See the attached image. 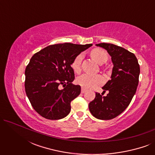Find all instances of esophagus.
I'll return each mask as SVG.
<instances>
[{
    "mask_svg": "<svg viewBox=\"0 0 155 155\" xmlns=\"http://www.w3.org/2000/svg\"><path fill=\"white\" fill-rule=\"evenodd\" d=\"M86 92V89L84 88V87H82V90H81V93H84Z\"/></svg>",
    "mask_w": 155,
    "mask_h": 155,
    "instance_id": "obj_1",
    "label": "esophagus"
}]
</instances>
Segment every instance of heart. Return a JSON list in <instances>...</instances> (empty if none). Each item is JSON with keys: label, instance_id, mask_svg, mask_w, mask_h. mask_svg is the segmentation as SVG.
<instances>
[{"label": "heart", "instance_id": "b5f03b06", "mask_svg": "<svg viewBox=\"0 0 155 155\" xmlns=\"http://www.w3.org/2000/svg\"><path fill=\"white\" fill-rule=\"evenodd\" d=\"M91 56L98 63L106 62L108 58L107 54L105 51L101 48H94L91 52ZM82 60V55L79 54L74 58L72 63V68L75 73H80L81 70V62ZM104 79L100 75H90L84 73L78 77L76 82L82 87L87 89H94L103 84Z\"/></svg>", "mask_w": 155, "mask_h": 155}]
</instances>
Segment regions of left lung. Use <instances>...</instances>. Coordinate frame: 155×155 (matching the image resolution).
Returning a JSON list of instances; mask_svg holds the SVG:
<instances>
[{"label": "left lung", "instance_id": "1", "mask_svg": "<svg viewBox=\"0 0 155 155\" xmlns=\"http://www.w3.org/2000/svg\"><path fill=\"white\" fill-rule=\"evenodd\" d=\"M107 51L114 67L111 80L103 87V92L96 93L89 104L93 116L100 120H110L122 113L130 104L138 85L140 65L136 56L128 50L112 44H96Z\"/></svg>", "mask_w": 155, "mask_h": 155}]
</instances>
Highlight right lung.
<instances>
[{"label": "right lung", "mask_w": 155, "mask_h": 155, "mask_svg": "<svg viewBox=\"0 0 155 155\" xmlns=\"http://www.w3.org/2000/svg\"><path fill=\"white\" fill-rule=\"evenodd\" d=\"M92 44L64 43L46 46L31 57L25 69V92L34 109L42 117L59 120L71 111V102L81 92L71 64ZM62 84L65 87L60 90Z\"/></svg>", "instance_id": "obj_1"}]
</instances>
